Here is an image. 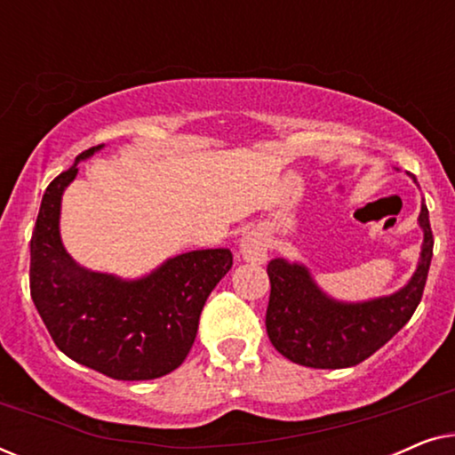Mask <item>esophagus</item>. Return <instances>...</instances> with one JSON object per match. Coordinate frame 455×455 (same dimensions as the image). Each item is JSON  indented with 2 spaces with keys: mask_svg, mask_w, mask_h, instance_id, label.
<instances>
[{
  "mask_svg": "<svg viewBox=\"0 0 455 455\" xmlns=\"http://www.w3.org/2000/svg\"><path fill=\"white\" fill-rule=\"evenodd\" d=\"M267 235L263 229L252 228L242 235L240 240V257L248 263H265L267 260Z\"/></svg>",
  "mask_w": 455,
  "mask_h": 455,
  "instance_id": "1",
  "label": "esophagus"
}]
</instances>
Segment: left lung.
<instances>
[{
	"label": "left lung",
	"instance_id": "obj_1",
	"mask_svg": "<svg viewBox=\"0 0 455 455\" xmlns=\"http://www.w3.org/2000/svg\"><path fill=\"white\" fill-rule=\"evenodd\" d=\"M419 228L422 244L412 277L400 290L369 300L333 298L302 260L273 259L267 265L271 296L265 325L275 350L310 369H347L387 344L414 315L431 267L433 232L425 198Z\"/></svg>",
	"mask_w": 455,
	"mask_h": 455
}]
</instances>
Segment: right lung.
Here are the masks:
<instances>
[{
  "mask_svg": "<svg viewBox=\"0 0 455 455\" xmlns=\"http://www.w3.org/2000/svg\"><path fill=\"white\" fill-rule=\"evenodd\" d=\"M80 153L43 195L30 240V296L55 346L74 363L120 381H145L178 369L195 344L198 316L232 269L229 248L165 259L140 277L86 269L61 242V196L78 176Z\"/></svg>",
  "mask_w": 455,
  "mask_h": 455,
  "instance_id": "obj_1",
  "label": "right lung"
}]
</instances>
